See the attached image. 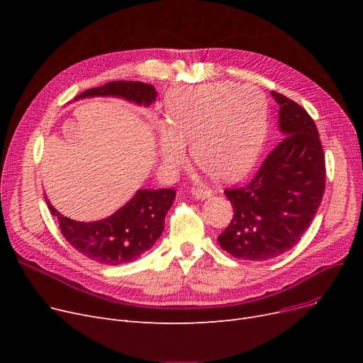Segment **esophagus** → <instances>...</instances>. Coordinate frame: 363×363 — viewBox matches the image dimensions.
<instances>
[{"label": "esophagus", "mask_w": 363, "mask_h": 363, "mask_svg": "<svg viewBox=\"0 0 363 363\" xmlns=\"http://www.w3.org/2000/svg\"><path fill=\"white\" fill-rule=\"evenodd\" d=\"M191 193H193V196H194L196 200H204V199H207V197H211L213 191H212V189L204 188V186H197V188H193V189H191Z\"/></svg>", "instance_id": "obj_1"}]
</instances>
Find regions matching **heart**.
<instances>
[{"mask_svg":"<svg viewBox=\"0 0 363 363\" xmlns=\"http://www.w3.org/2000/svg\"><path fill=\"white\" fill-rule=\"evenodd\" d=\"M268 130L266 103L253 86L228 82L174 89L166 100V125L157 128V150L167 170L186 163L185 144L194 162L220 181L249 172Z\"/></svg>","mask_w":363,"mask_h":363,"instance_id":"1","label":"heart"}]
</instances>
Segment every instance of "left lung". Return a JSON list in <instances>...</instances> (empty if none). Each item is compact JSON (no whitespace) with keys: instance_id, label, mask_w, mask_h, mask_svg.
Segmentation results:
<instances>
[{"instance_id":"left-lung-1","label":"left lung","mask_w":363,"mask_h":363,"mask_svg":"<svg viewBox=\"0 0 363 363\" xmlns=\"http://www.w3.org/2000/svg\"><path fill=\"white\" fill-rule=\"evenodd\" d=\"M271 95L279 106L282 140L249 185L225 191L235 213L218 241L222 250L242 260H269L293 249L325 189V156L313 119L285 95Z\"/></svg>"}]
</instances>
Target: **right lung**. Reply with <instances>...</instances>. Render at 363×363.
Listing matches in <instances>:
<instances>
[{
	"mask_svg": "<svg viewBox=\"0 0 363 363\" xmlns=\"http://www.w3.org/2000/svg\"><path fill=\"white\" fill-rule=\"evenodd\" d=\"M92 97H116L148 107L157 99L152 85L133 81L108 82L86 89L76 100ZM177 197L175 189H138L125 206L113 215L79 222L62 215L48 201L52 216L59 219L60 230L67 242L81 255L103 264H123L138 259L151 249L164 230V218Z\"/></svg>",
	"mask_w": 363,
	"mask_h": 363,
	"instance_id": "1",
	"label": "right lung"
}]
</instances>
